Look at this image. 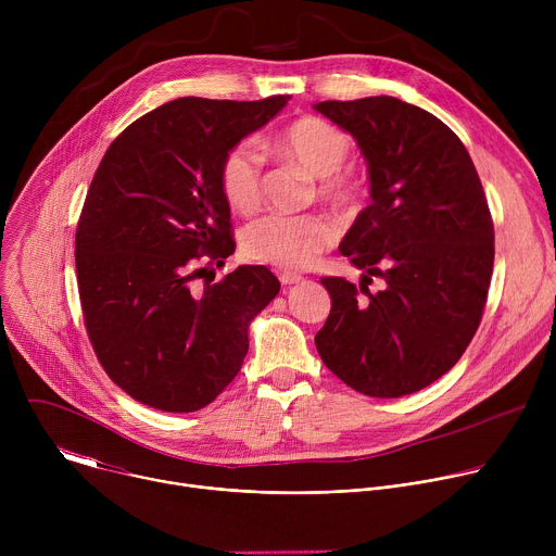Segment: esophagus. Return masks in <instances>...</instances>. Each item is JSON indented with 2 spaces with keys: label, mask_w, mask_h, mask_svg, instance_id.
<instances>
[{
  "label": "esophagus",
  "mask_w": 556,
  "mask_h": 556,
  "mask_svg": "<svg viewBox=\"0 0 556 556\" xmlns=\"http://www.w3.org/2000/svg\"><path fill=\"white\" fill-rule=\"evenodd\" d=\"M279 281H281L283 286H292V283H299V281H303V277H301V275H296V273H290V270H286V273H281V275H279Z\"/></svg>",
  "instance_id": "esophagus-1"
}]
</instances>
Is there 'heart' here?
<instances>
[{
    "label": "heart",
    "instance_id": "1",
    "mask_svg": "<svg viewBox=\"0 0 556 556\" xmlns=\"http://www.w3.org/2000/svg\"><path fill=\"white\" fill-rule=\"evenodd\" d=\"M283 161L299 165L316 178V195L337 211H352L363 193L361 174L348 165L352 136L319 116H301L288 123L270 142ZM219 191L237 213H253L264 198L262 157L240 142L226 151L219 165ZM337 237L334 224L319 213L264 215L242 232V251L249 260L277 268L299 270L316 262Z\"/></svg>",
    "mask_w": 556,
    "mask_h": 556
}]
</instances>
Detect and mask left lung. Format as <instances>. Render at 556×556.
I'll list each match as a JSON object with an SVG mask.
<instances>
[{"label":"left lung","mask_w":556,"mask_h":556,"mask_svg":"<svg viewBox=\"0 0 556 556\" xmlns=\"http://www.w3.org/2000/svg\"><path fill=\"white\" fill-rule=\"evenodd\" d=\"M314 110L356 138L371 195L339 247L367 275L321 279L332 309L314 343L354 391L399 399L446 374L480 328L495 260L489 202L462 140L422 108L367 97ZM371 276L383 279L376 293Z\"/></svg>","instance_id":"obj_1"}]
</instances>
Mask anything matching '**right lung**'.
<instances>
[{
	"mask_svg": "<svg viewBox=\"0 0 556 556\" xmlns=\"http://www.w3.org/2000/svg\"><path fill=\"white\" fill-rule=\"evenodd\" d=\"M288 101H169L121 131L92 178L74 240L84 321L105 374L147 407L213 403L279 292L266 266L206 270L235 251L222 157Z\"/></svg>",
	"mask_w": 556,
	"mask_h": 556,
	"instance_id": "obj_1",
	"label": "right lung"
}]
</instances>
